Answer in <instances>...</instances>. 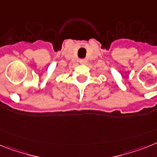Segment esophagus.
Segmentation results:
<instances>
[{"instance_id":"34e87169","label":"esophagus","mask_w":157,"mask_h":157,"mask_svg":"<svg viewBox=\"0 0 157 157\" xmlns=\"http://www.w3.org/2000/svg\"><path fill=\"white\" fill-rule=\"evenodd\" d=\"M80 64H84V63H86V60H84V59H81L80 61Z\"/></svg>"}]
</instances>
